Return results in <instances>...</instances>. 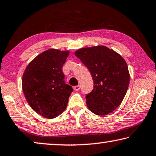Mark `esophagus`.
Wrapping results in <instances>:
<instances>
[{"instance_id":"34e87169","label":"esophagus","mask_w":156,"mask_h":156,"mask_svg":"<svg viewBox=\"0 0 156 156\" xmlns=\"http://www.w3.org/2000/svg\"><path fill=\"white\" fill-rule=\"evenodd\" d=\"M80 86L77 85V86H74V90H75V91H78V90H80Z\"/></svg>"}]
</instances>
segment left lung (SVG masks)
<instances>
[{
    "label": "left lung",
    "instance_id": "8db88e82",
    "mask_svg": "<svg viewBox=\"0 0 156 156\" xmlns=\"http://www.w3.org/2000/svg\"><path fill=\"white\" fill-rule=\"evenodd\" d=\"M88 69L93 89L86 96L88 108L100 116L109 114L123 101L130 83V74L124 58L113 49L98 45L75 52Z\"/></svg>",
    "mask_w": 156,
    "mask_h": 156
}]
</instances>
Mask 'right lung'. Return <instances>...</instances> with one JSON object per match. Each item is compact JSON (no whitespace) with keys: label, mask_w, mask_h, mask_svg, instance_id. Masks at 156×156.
Masks as SVG:
<instances>
[{"label":"right lung","mask_w":156,"mask_h":156,"mask_svg":"<svg viewBox=\"0 0 156 156\" xmlns=\"http://www.w3.org/2000/svg\"><path fill=\"white\" fill-rule=\"evenodd\" d=\"M68 50L50 49L42 52L26 67L22 77V90L26 101L37 114L54 119L66 109L73 91L66 84L62 72Z\"/></svg>","instance_id":"1"}]
</instances>
